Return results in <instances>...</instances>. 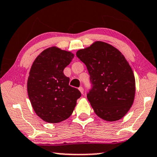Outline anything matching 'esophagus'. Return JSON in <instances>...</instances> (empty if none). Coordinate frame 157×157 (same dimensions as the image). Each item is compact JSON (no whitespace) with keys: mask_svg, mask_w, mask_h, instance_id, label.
Here are the masks:
<instances>
[{"mask_svg":"<svg viewBox=\"0 0 157 157\" xmlns=\"http://www.w3.org/2000/svg\"><path fill=\"white\" fill-rule=\"evenodd\" d=\"M78 90H80V92L81 93V94H83V88L82 86H80V87L78 88Z\"/></svg>","mask_w":157,"mask_h":157,"instance_id":"esophagus-1","label":"esophagus"}]
</instances>
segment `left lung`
Segmentation results:
<instances>
[{"label":"left lung","mask_w":157,"mask_h":157,"mask_svg":"<svg viewBox=\"0 0 157 157\" xmlns=\"http://www.w3.org/2000/svg\"><path fill=\"white\" fill-rule=\"evenodd\" d=\"M76 56L85 63L91 88L87 98L98 116L107 121L123 117L132 105L135 78L121 52L103 42L80 49Z\"/></svg>","instance_id":"1"}]
</instances>
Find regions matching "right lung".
Here are the masks:
<instances>
[{
  "instance_id": "add662e5",
  "label": "right lung",
  "mask_w": 157,
  "mask_h": 157,
  "mask_svg": "<svg viewBox=\"0 0 157 157\" xmlns=\"http://www.w3.org/2000/svg\"><path fill=\"white\" fill-rule=\"evenodd\" d=\"M74 58L71 52L56 47L41 53L33 62L28 80V94L32 106L45 122L57 123L69 118L81 92L69 85L63 69Z\"/></svg>"
}]
</instances>
